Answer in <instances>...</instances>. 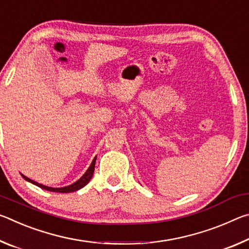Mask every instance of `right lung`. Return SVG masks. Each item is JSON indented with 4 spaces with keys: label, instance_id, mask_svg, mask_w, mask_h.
<instances>
[{
    "label": "right lung",
    "instance_id": "add662e5",
    "mask_svg": "<svg viewBox=\"0 0 249 249\" xmlns=\"http://www.w3.org/2000/svg\"><path fill=\"white\" fill-rule=\"evenodd\" d=\"M95 160L96 157L92 160L90 167L88 168V170L86 171V174H84L81 178H80L78 181H75L74 183L70 184V185H67V187L64 188H52V187H47V185H44V184H40L38 182H36V181H34L32 179L27 178V177H25L24 175H22L23 178L28 181V182H31L33 184L37 185V187H39L41 189H44V190H47V191H53V192H59V193H69V192H74V191H78L80 189L83 188L84 185H87L89 183V181L91 180L92 176H93V172H94V167H95Z\"/></svg>",
    "mask_w": 249,
    "mask_h": 249
}]
</instances>
